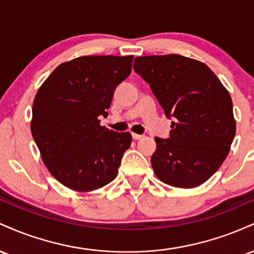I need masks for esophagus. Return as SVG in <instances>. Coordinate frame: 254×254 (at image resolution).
Wrapping results in <instances>:
<instances>
[{
    "mask_svg": "<svg viewBox=\"0 0 254 254\" xmlns=\"http://www.w3.org/2000/svg\"><path fill=\"white\" fill-rule=\"evenodd\" d=\"M143 135H138V133H132V138L133 139H141V138H143Z\"/></svg>",
    "mask_w": 254,
    "mask_h": 254,
    "instance_id": "34e87169",
    "label": "esophagus"
}]
</instances>
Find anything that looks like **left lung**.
Returning <instances> with one entry per match:
<instances>
[{
	"instance_id": "8db88e82",
	"label": "left lung",
	"mask_w": 254,
	"mask_h": 254,
	"mask_svg": "<svg viewBox=\"0 0 254 254\" xmlns=\"http://www.w3.org/2000/svg\"><path fill=\"white\" fill-rule=\"evenodd\" d=\"M133 70L173 118L170 138L155 137L154 173L174 188L202 185L222 165L235 136L228 90L208 65L180 55L137 57Z\"/></svg>"
}]
</instances>
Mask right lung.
<instances>
[{
    "label": "right lung",
    "instance_id": "add662e5",
    "mask_svg": "<svg viewBox=\"0 0 254 254\" xmlns=\"http://www.w3.org/2000/svg\"><path fill=\"white\" fill-rule=\"evenodd\" d=\"M133 56H82L62 63L38 89L31 131L43 162L71 190H98L117 177L129 132L101 127Z\"/></svg>",
    "mask_w": 254,
    "mask_h": 254
}]
</instances>
